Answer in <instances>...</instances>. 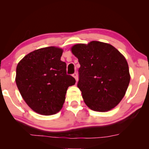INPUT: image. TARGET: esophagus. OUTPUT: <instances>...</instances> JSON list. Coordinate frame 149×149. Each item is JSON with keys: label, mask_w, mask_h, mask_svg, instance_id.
<instances>
[{"label": "esophagus", "mask_w": 149, "mask_h": 149, "mask_svg": "<svg viewBox=\"0 0 149 149\" xmlns=\"http://www.w3.org/2000/svg\"><path fill=\"white\" fill-rule=\"evenodd\" d=\"M72 75H73V77L75 78V80H76V81H77V73H74V74H73Z\"/></svg>", "instance_id": "1"}]
</instances>
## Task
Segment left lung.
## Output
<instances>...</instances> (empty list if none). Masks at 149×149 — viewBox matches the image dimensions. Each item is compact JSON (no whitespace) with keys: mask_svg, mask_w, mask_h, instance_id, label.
<instances>
[{"mask_svg":"<svg viewBox=\"0 0 149 149\" xmlns=\"http://www.w3.org/2000/svg\"><path fill=\"white\" fill-rule=\"evenodd\" d=\"M80 64L77 87L90 109L107 112L119 104L130 81L126 59L110 44L93 41L71 48Z\"/></svg>","mask_w":149,"mask_h":149,"instance_id":"8db88e82","label":"left lung"}]
</instances>
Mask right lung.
I'll list each match as a JSON object with an SVG mask.
<instances>
[{
	"label": "right lung",
	"mask_w": 149,
	"mask_h": 149,
	"mask_svg": "<svg viewBox=\"0 0 149 149\" xmlns=\"http://www.w3.org/2000/svg\"><path fill=\"white\" fill-rule=\"evenodd\" d=\"M63 50L55 47L30 52L16 68V83L27 104L38 114H56L64 104L68 88L75 79L66 74V64L60 60Z\"/></svg>",
	"instance_id": "add662e5"
}]
</instances>
